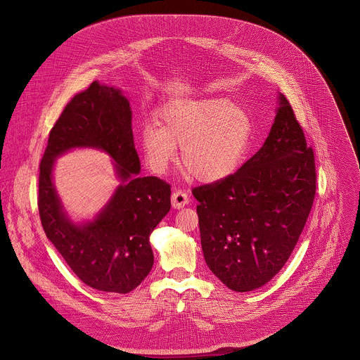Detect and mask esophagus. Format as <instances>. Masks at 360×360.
I'll use <instances>...</instances> for the list:
<instances>
[{
	"instance_id": "obj_1",
	"label": "esophagus",
	"mask_w": 360,
	"mask_h": 360,
	"mask_svg": "<svg viewBox=\"0 0 360 360\" xmlns=\"http://www.w3.org/2000/svg\"><path fill=\"white\" fill-rule=\"evenodd\" d=\"M190 202V198L187 195V193L181 191V190H176L173 191L172 194V206L174 209H180V207H184Z\"/></svg>"
}]
</instances>
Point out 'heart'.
<instances>
[{
	"label": "heart",
	"instance_id": "heart-1",
	"mask_svg": "<svg viewBox=\"0 0 360 360\" xmlns=\"http://www.w3.org/2000/svg\"><path fill=\"white\" fill-rule=\"evenodd\" d=\"M156 123L144 124L140 144L148 167L165 173L181 147V165L194 179L220 181L233 174L251 144L250 113L226 98L177 100L167 103Z\"/></svg>",
	"mask_w": 360,
	"mask_h": 360
}]
</instances>
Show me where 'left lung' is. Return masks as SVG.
Wrapping results in <instances>:
<instances>
[{
	"label": "left lung",
	"mask_w": 360,
	"mask_h": 360,
	"mask_svg": "<svg viewBox=\"0 0 360 360\" xmlns=\"http://www.w3.org/2000/svg\"><path fill=\"white\" fill-rule=\"evenodd\" d=\"M314 167L304 130L280 94L257 154L234 174L193 190L206 264L230 290H257L285 264L313 205Z\"/></svg>",
	"instance_id": "1"
}]
</instances>
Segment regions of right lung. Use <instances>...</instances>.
<instances>
[{"mask_svg":"<svg viewBox=\"0 0 360 360\" xmlns=\"http://www.w3.org/2000/svg\"><path fill=\"white\" fill-rule=\"evenodd\" d=\"M98 148L115 160L122 183L93 221L73 224L51 183L54 159L72 148ZM131 109L120 90L98 82L75 96L50 131L40 163L39 212L47 238L73 273L105 292L127 294L154 264L150 234L170 210V186L141 177Z\"/></svg>","mask_w":360,"mask_h":360,"instance_id":"add662e5","label":"right lung"}]
</instances>
